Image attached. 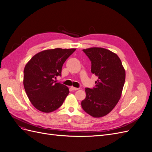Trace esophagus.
Returning <instances> with one entry per match:
<instances>
[{
	"mask_svg": "<svg viewBox=\"0 0 152 152\" xmlns=\"http://www.w3.org/2000/svg\"><path fill=\"white\" fill-rule=\"evenodd\" d=\"M71 89H72V91H76V90L79 89V88H77V87H73V86L71 87Z\"/></svg>",
	"mask_w": 152,
	"mask_h": 152,
	"instance_id": "esophagus-1",
	"label": "esophagus"
}]
</instances>
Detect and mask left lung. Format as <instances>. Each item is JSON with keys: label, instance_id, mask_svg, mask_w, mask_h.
<instances>
[{"label": "left lung", "instance_id": "left-lung-1", "mask_svg": "<svg viewBox=\"0 0 152 152\" xmlns=\"http://www.w3.org/2000/svg\"><path fill=\"white\" fill-rule=\"evenodd\" d=\"M91 61V73L98 77L93 89L86 88V97L82 101L84 111L93 117L107 115L121 97L126 72L120 58L102 48L82 50Z\"/></svg>", "mask_w": 152, "mask_h": 152}]
</instances>
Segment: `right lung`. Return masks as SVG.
Masks as SVG:
<instances>
[{
  "label": "right lung",
  "instance_id": "obj_1",
  "mask_svg": "<svg viewBox=\"0 0 152 152\" xmlns=\"http://www.w3.org/2000/svg\"><path fill=\"white\" fill-rule=\"evenodd\" d=\"M75 49L45 50L36 54L26 64L23 72L26 93L34 107L49 113L62 105L69 93L68 87L54 79L61 76L63 63Z\"/></svg>",
  "mask_w": 152,
  "mask_h": 152
}]
</instances>
